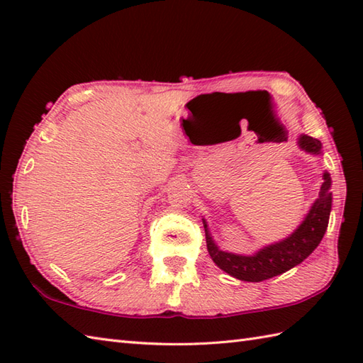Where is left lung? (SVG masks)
Returning <instances> with one entry per match:
<instances>
[{
	"label": "left lung",
	"mask_w": 363,
	"mask_h": 363,
	"mask_svg": "<svg viewBox=\"0 0 363 363\" xmlns=\"http://www.w3.org/2000/svg\"><path fill=\"white\" fill-rule=\"evenodd\" d=\"M298 146L306 152L315 154V156L321 154V142L311 135L301 134L298 137ZM330 184H333L330 174L325 172L318 198L315 199L301 225L284 240L267 245L251 256H242V254L220 250L211 235L207 221L203 218L207 251H209L215 265L235 279L246 282L265 281L299 265L320 245L328 229L329 215L330 209H333Z\"/></svg>",
	"instance_id": "8db88e82"
}]
</instances>
